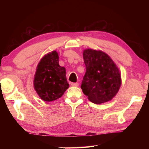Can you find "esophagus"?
<instances>
[{"instance_id":"obj_1","label":"esophagus","mask_w":149,"mask_h":149,"mask_svg":"<svg viewBox=\"0 0 149 149\" xmlns=\"http://www.w3.org/2000/svg\"><path fill=\"white\" fill-rule=\"evenodd\" d=\"M71 85L72 87H78L79 86V84L78 83H72Z\"/></svg>"}]
</instances>
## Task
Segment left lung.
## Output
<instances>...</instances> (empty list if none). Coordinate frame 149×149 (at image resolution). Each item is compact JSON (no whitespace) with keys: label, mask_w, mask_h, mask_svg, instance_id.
I'll return each mask as SVG.
<instances>
[{"label":"left lung","mask_w":149,"mask_h":149,"mask_svg":"<svg viewBox=\"0 0 149 149\" xmlns=\"http://www.w3.org/2000/svg\"><path fill=\"white\" fill-rule=\"evenodd\" d=\"M86 72L81 88L88 99L95 104L111 100L122 84L120 70L111 58L101 50H84Z\"/></svg>","instance_id":"obj_1"}]
</instances>
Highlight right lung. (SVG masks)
I'll return each instance as SVG.
<instances>
[{"label": "right lung", "instance_id": "add662e5", "mask_svg": "<svg viewBox=\"0 0 149 149\" xmlns=\"http://www.w3.org/2000/svg\"><path fill=\"white\" fill-rule=\"evenodd\" d=\"M58 54L52 51L42 58L35 72L34 89L44 101L50 102L59 99L69 87L65 68L59 65Z\"/></svg>", "mask_w": 149, "mask_h": 149}]
</instances>
